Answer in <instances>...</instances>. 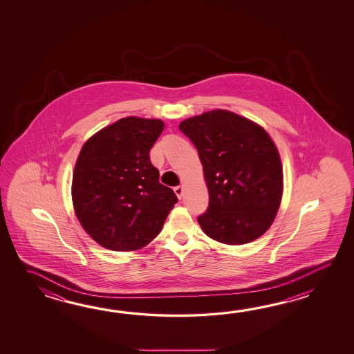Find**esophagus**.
<instances>
[{"label":"esophagus","mask_w":354,"mask_h":354,"mask_svg":"<svg viewBox=\"0 0 354 354\" xmlns=\"http://www.w3.org/2000/svg\"><path fill=\"white\" fill-rule=\"evenodd\" d=\"M183 191H185V187L183 186H177V187H174V192H176V195L178 198H182V196H183Z\"/></svg>","instance_id":"1"}]
</instances>
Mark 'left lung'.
<instances>
[{
  "label": "left lung",
  "mask_w": 354,
  "mask_h": 354,
  "mask_svg": "<svg viewBox=\"0 0 354 354\" xmlns=\"http://www.w3.org/2000/svg\"><path fill=\"white\" fill-rule=\"evenodd\" d=\"M198 151L209 207L198 216L211 239L241 245L262 236L274 221L283 194L279 149L259 124L227 110L180 121Z\"/></svg>",
  "instance_id": "8db88e82"
}]
</instances>
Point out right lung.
I'll list each match as a JSON object with an SVG mask.
<instances>
[{
    "instance_id": "right-lung-1",
    "label": "right lung",
    "mask_w": 354,
    "mask_h": 354,
    "mask_svg": "<svg viewBox=\"0 0 354 354\" xmlns=\"http://www.w3.org/2000/svg\"><path fill=\"white\" fill-rule=\"evenodd\" d=\"M159 119L128 116L83 144L72 178V203L84 232L101 247L143 248L158 235L177 203L159 182L149 151L163 131Z\"/></svg>"
}]
</instances>
